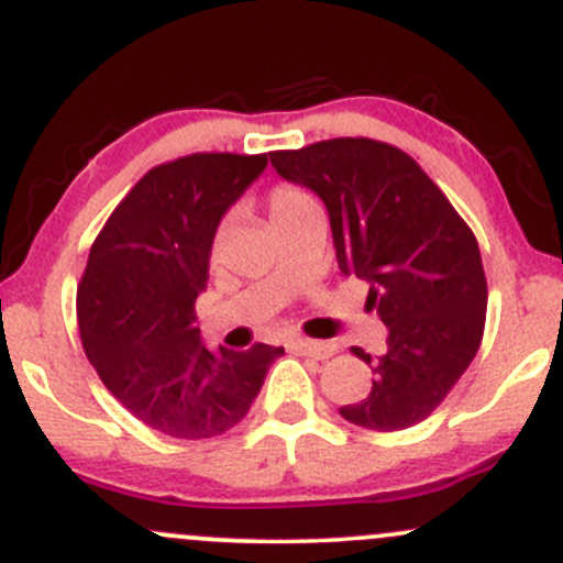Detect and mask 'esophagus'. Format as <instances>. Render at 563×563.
Instances as JSON below:
<instances>
[{
	"instance_id": "34e87169",
	"label": "esophagus",
	"mask_w": 563,
	"mask_h": 563,
	"mask_svg": "<svg viewBox=\"0 0 563 563\" xmlns=\"http://www.w3.org/2000/svg\"><path fill=\"white\" fill-rule=\"evenodd\" d=\"M290 349L296 354H303V357H314V360H328L333 357L335 346L325 344V341H312V339H290Z\"/></svg>"
}]
</instances>
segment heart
Returning a JSON list of instances; mask_svg holds the SVG:
<instances>
[{
	"mask_svg": "<svg viewBox=\"0 0 563 563\" xmlns=\"http://www.w3.org/2000/svg\"><path fill=\"white\" fill-rule=\"evenodd\" d=\"M309 206H318V203H314V198L299 185H288V183L275 185L267 196V211H269V222H273V228L277 222H283V219L309 209Z\"/></svg>",
	"mask_w": 563,
	"mask_h": 563,
	"instance_id": "heart-1",
	"label": "heart"
}]
</instances>
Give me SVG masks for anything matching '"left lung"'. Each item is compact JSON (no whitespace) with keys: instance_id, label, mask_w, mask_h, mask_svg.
I'll return each instance as SVG.
<instances>
[{"instance_id":"left-lung-1","label":"left lung","mask_w":563,"mask_h":563,"mask_svg":"<svg viewBox=\"0 0 563 563\" xmlns=\"http://www.w3.org/2000/svg\"><path fill=\"white\" fill-rule=\"evenodd\" d=\"M269 161L288 183L318 192L344 275L371 283L365 309L389 331L373 360V389L341 407L349 423L399 431L442 405L476 357L487 318L479 243L434 179L405 151L371 137H335Z\"/></svg>"}]
</instances>
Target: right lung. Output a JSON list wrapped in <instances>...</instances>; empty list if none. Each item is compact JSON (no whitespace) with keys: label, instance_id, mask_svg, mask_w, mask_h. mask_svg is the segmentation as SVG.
<instances>
[{"label":"right lung","instance_id":"add662e5","mask_svg":"<svg viewBox=\"0 0 563 563\" xmlns=\"http://www.w3.org/2000/svg\"><path fill=\"white\" fill-rule=\"evenodd\" d=\"M267 153H192L153 166L102 224L76 288L81 346L106 389L151 429L209 439L241 423L283 346L209 352L196 299L224 211Z\"/></svg>","mask_w":563,"mask_h":563}]
</instances>
